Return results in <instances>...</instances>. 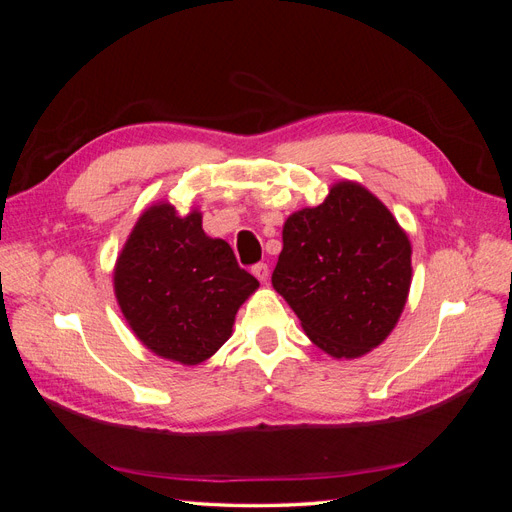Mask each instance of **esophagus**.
Masks as SVG:
<instances>
[{
    "label": "esophagus",
    "instance_id": "obj_1",
    "mask_svg": "<svg viewBox=\"0 0 512 512\" xmlns=\"http://www.w3.org/2000/svg\"><path fill=\"white\" fill-rule=\"evenodd\" d=\"M252 273L258 277V280L265 284L267 280H269V267H267V262H258V265H254L252 267Z\"/></svg>",
    "mask_w": 512,
    "mask_h": 512
}]
</instances>
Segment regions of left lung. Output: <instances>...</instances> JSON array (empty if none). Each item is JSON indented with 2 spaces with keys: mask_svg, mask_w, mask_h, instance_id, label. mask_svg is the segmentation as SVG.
Returning a JSON list of instances; mask_svg holds the SVG:
<instances>
[{
  "mask_svg": "<svg viewBox=\"0 0 512 512\" xmlns=\"http://www.w3.org/2000/svg\"><path fill=\"white\" fill-rule=\"evenodd\" d=\"M273 288L307 337L335 359L382 344L406 305L412 247L406 232L363 185L342 181L324 203L292 213Z\"/></svg>",
  "mask_w": 512,
  "mask_h": 512,
  "instance_id": "left-lung-1",
  "label": "left lung"
}]
</instances>
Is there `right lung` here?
Masks as SVG:
<instances>
[{
  "label": "right lung",
  "instance_id": "add662e5",
  "mask_svg": "<svg viewBox=\"0 0 512 512\" xmlns=\"http://www.w3.org/2000/svg\"><path fill=\"white\" fill-rule=\"evenodd\" d=\"M256 288L232 247L205 235L198 211L181 218L168 203L138 218L115 267V294L134 335L183 365L218 352Z\"/></svg>",
  "mask_w": 512,
  "mask_h": 512
}]
</instances>
